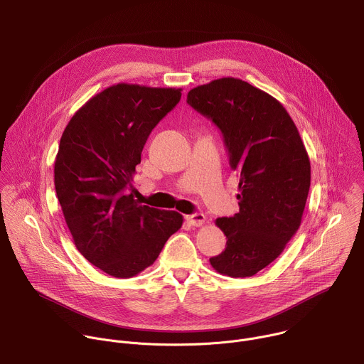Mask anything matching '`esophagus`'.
I'll return each mask as SVG.
<instances>
[{
    "label": "esophagus",
    "instance_id": "1",
    "mask_svg": "<svg viewBox=\"0 0 364 364\" xmlns=\"http://www.w3.org/2000/svg\"><path fill=\"white\" fill-rule=\"evenodd\" d=\"M186 220H187V223H190L191 226H201V225H204V222H205V216H204L203 213H193V215L186 216Z\"/></svg>",
    "mask_w": 364,
    "mask_h": 364
}]
</instances>
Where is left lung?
<instances>
[{"instance_id":"8db88e82","label":"left lung","mask_w":364,"mask_h":364,"mask_svg":"<svg viewBox=\"0 0 364 364\" xmlns=\"http://www.w3.org/2000/svg\"><path fill=\"white\" fill-rule=\"evenodd\" d=\"M187 103L222 131L239 174V213L216 219L228 242L210 264L222 275L253 277L275 261L301 225L311 184L306 149L282 103L240 79L197 86Z\"/></svg>"}]
</instances>
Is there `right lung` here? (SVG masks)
<instances>
[{
    "label": "right lung",
    "mask_w": 364,
    "mask_h": 364,
    "mask_svg": "<svg viewBox=\"0 0 364 364\" xmlns=\"http://www.w3.org/2000/svg\"><path fill=\"white\" fill-rule=\"evenodd\" d=\"M181 89L118 83L72 117L55 161V187L77 250L115 278L151 267L183 225L173 210L141 205L129 191L148 135Z\"/></svg>",
    "instance_id": "right-lung-1"
}]
</instances>
